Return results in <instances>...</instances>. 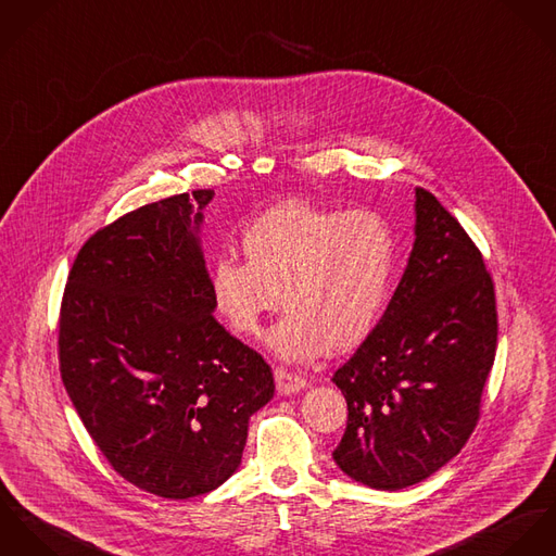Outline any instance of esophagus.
Segmentation results:
<instances>
[{"instance_id":"1","label":"esophagus","mask_w":556,"mask_h":556,"mask_svg":"<svg viewBox=\"0 0 556 556\" xmlns=\"http://www.w3.org/2000/svg\"><path fill=\"white\" fill-rule=\"evenodd\" d=\"M275 381H277V390L281 394H294L299 390H303L307 386V379L296 375V372H290L288 369H275Z\"/></svg>"}]
</instances>
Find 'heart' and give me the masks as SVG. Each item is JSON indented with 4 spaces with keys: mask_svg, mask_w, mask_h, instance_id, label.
<instances>
[{
    "mask_svg": "<svg viewBox=\"0 0 556 556\" xmlns=\"http://www.w3.org/2000/svg\"><path fill=\"white\" fill-rule=\"evenodd\" d=\"M241 248L245 262L230 255L213 262V303L245 337H257L283 303L288 315L270 345L286 361L356 350L392 299L399 243L379 211L286 200L249 224Z\"/></svg>",
    "mask_w": 556,
    "mask_h": 556,
    "instance_id": "b5f03b06",
    "label": "heart"
}]
</instances>
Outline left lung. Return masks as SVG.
I'll return each instance as SVG.
<instances>
[{"label":"left lung","instance_id":"obj_1","mask_svg":"<svg viewBox=\"0 0 556 556\" xmlns=\"http://www.w3.org/2000/svg\"><path fill=\"white\" fill-rule=\"evenodd\" d=\"M484 257L431 191L416 189V243L377 330L332 381L348 427L332 452L352 480L401 491L454 458L480 420L496 352Z\"/></svg>","mask_w":556,"mask_h":556}]
</instances>
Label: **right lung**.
Instances as JSON below:
<instances>
[{"label": "right lung", "mask_w": 556, "mask_h": 556, "mask_svg": "<svg viewBox=\"0 0 556 556\" xmlns=\"http://www.w3.org/2000/svg\"><path fill=\"white\" fill-rule=\"evenodd\" d=\"M213 189L144 204L80 248L63 290L65 392L111 467L164 498L211 493L241 465L268 363L215 317L198 228Z\"/></svg>", "instance_id": "add662e5"}]
</instances>
